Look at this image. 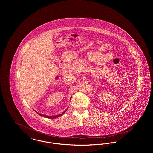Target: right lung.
Wrapping results in <instances>:
<instances>
[{
    "label": "right lung",
    "mask_w": 153,
    "mask_h": 153,
    "mask_svg": "<svg viewBox=\"0 0 153 153\" xmlns=\"http://www.w3.org/2000/svg\"><path fill=\"white\" fill-rule=\"evenodd\" d=\"M66 111H65L64 112H62V114H59V115H55V116H46V115H43V114H39V113H38V112H37L39 115H41V116H44V117H45L46 118H58V117H61V115H64V113Z\"/></svg>",
    "instance_id": "obj_1"
}]
</instances>
